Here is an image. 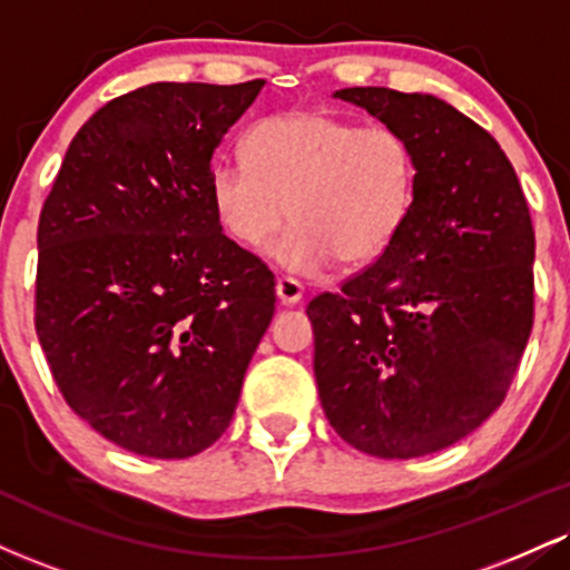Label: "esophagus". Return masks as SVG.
<instances>
[{
  "mask_svg": "<svg viewBox=\"0 0 570 570\" xmlns=\"http://www.w3.org/2000/svg\"><path fill=\"white\" fill-rule=\"evenodd\" d=\"M303 294H305V289H303V284H299V281H294V278H278L276 281V297H278L281 305H286V307L297 305L299 299H303Z\"/></svg>",
  "mask_w": 570,
  "mask_h": 570,
  "instance_id": "obj_1",
  "label": "esophagus"
}]
</instances>
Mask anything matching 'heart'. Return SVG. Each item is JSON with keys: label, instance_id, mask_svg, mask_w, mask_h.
Here are the masks:
<instances>
[{"label": "heart", "instance_id": "1", "mask_svg": "<svg viewBox=\"0 0 570 570\" xmlns=\"http://www.w3.org/2000/svg\"><path fill=\"white\" fill-rule=\"evenodd\" d=\"M244 154L246 164H212V209L244 246L265 244L292 217V228L267 246L286 271L318 273L334 259L372 265L414 212L420 164L409 137L393 127L292 111L259 121Z\"/></svg>", "mask_w": 570, "mask_h": 570}]
</instances>
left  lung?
I'll return each instance as SVG.
<instances>
[{
  "label": "left lung",
  "mask_w": 570,
  "mask_h": 570,
  "mask_svg": "<svg viewBox=\"0 0 570 570\" xmlns=\"http://www.w3.org/2000/svg\"><path fill=\"white\" fill-rule=\"evenodd\" d=\"M334 98L409 137L420 185L385 255L307 305L321 406L363 454H435L481 428L515 376L533 326L531 215L499 142L445 100Z\"/></svg>",
  "instance_id": "left-lung-1"
}]
</instances>
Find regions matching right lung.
Segmentation results:
<instances>
[{
    "label": "right lung",
    "mask_w": 570,
    "mask_h": 570,
    "mask_svg": "<svg viewBox=\"0 0 570 570\" xmlns=\"http://www.w3.org/2000/svg\"><path fill=\"white\" fill-rule=\"evenodd\" d=\"M263 87L156 81L106 102L42 207L39 342L68 406L132 454L209 449L271 326L273 273L225 236L207 185Z\"/></svg>",
    "instance_id": "obj_1"
}]
</instances>
